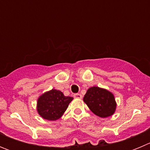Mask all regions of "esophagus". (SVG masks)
Listing matches in <instances>:
<instances>
[{
    "mask_svg": "<svg viewBox=\"0 0 150 150\" xmlns=\"http://www.w3.org/2000/svg\"><path fill=\"white\" fill-rule=\"evenodd\" d=\"M74 97L75 98H79V99H81L82 98H83L81 94H74Z\"/></svg>",
    "mask_w": 150,
    "mask_h": 150,
    "instance_id": "esophagus-1",
    "label": "esophagus"
}]
</instances>
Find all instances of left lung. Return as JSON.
Masks as SVG:
<instances>
[{"label": "left lung", "instance_id": "left-lung-1", "mask_svg": "<svg viewBox=\"0 0 150 150\" xmlns=\"http://www.w3.org/2000/svg\"><path fill=\"white\" fill-rule=\"evenodd\" d=\"M83 100L91 111L99 117L112 116L116 110L114 95L110 91L99 87H91L86 91Z\"/></svg>", "mask_w": 150, "mask_h": 150}]
</instances>
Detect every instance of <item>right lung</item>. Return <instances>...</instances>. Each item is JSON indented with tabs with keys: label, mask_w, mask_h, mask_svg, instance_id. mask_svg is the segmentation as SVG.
Instances as JSON below:
<instances>
[{
	"label": "right lung",
	"mask_w": 150,
	"mask_h": 150,
	"mask_svg": "<svg viewBox=\"0 0 150 150\" xmlns=\"http://www.w3.org/2000/svg\"><path fill=\"white\" fill-rule=\"evenodd\" d=\"M72 100V97L64 96L59 90L52 89L38 98V112L44 120L55 121L63 115Z\"/></svg>",
	"instance_id": "obj_1"
}]
</instances>
